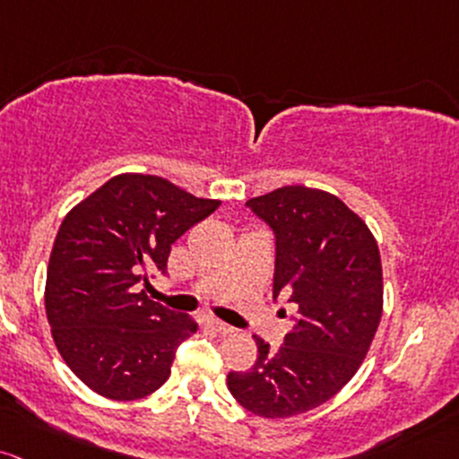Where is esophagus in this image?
Segmentation results:
<instances>
[{
	"label": "esophagus",
	"mask_w": 459,
	"mask_h": 459,
	"mask_svg": "<svg viewBox=\"0 0 459 459\" xmlns=\"http://www.w3.org/2000/svg\"><path fill=\"white\" fill-rule=\"evenodd\" d=\"M206 325H209L211 329H213V331H218L220 335H229V333H233V329H230L229 325H224V322L218 320V318H206Z\"/></svg>",
	"instance_id": "esophagus-1"
}]
</instances>
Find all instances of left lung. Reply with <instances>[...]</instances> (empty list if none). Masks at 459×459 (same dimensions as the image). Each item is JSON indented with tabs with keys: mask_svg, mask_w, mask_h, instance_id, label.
I'll list each match as a JSON object with an SVG mask.
<instances>
[{
	"mask_svg": "<svg viewBox=\"0 0 459 459\" xmlns=\"http://www.w3.org/2000/svg\"><path fill=\"white\" fill-rule=\"evenodd\" d=\"M246 204L276 235L274 299L285 296L300 318L276 351L255 335V366L226 384L255 416H299L333 399L368 355L384 314L379 246L329 191L290 185Z\"/></svg>",
	"mask_w": 459,
	"mask_h": 459,
	"instance_id": "obj_1",
	"label": "left lung"
}]
</instances>
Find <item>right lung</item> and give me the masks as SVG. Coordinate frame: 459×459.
I'll return each instance as SVG.
<instances>
[{"instance_id":"1","label":"right lung","mask_w":459,"mask_h":459,"mask_svg":"<svg viewBox=\"0 0 459 459\" xmlns=\"http://www.w3.org/2000/svg\"><path fill=\"white\" fill-rule=\"evenodd\" d=\"M220 200L150 174H117L65 215L45 281L54 344L98 394L137 401L168 381L176 349L198 331L139 290L168 270L172 244Z\"/></svg>"}]
</instances>
